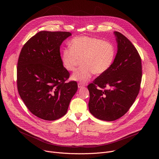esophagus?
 <instances>
[{
  "instance_id": "obj_1",
  "label": "esophagus",
  "mask_w": 159,
  "mask_h": 159,
  "mask_svg": "<svg viewBox=\"0 0 159 159\" xmlns=\"http://www.w3.org/2000/svg\"><path fill=\"white\" fill-rule=\"evenodd\" d=\"M84 84H82V83H78V87L79 88H81V87H84Z\"/></svg>"
}]
</instances>
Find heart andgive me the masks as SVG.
<instances>
[{
    "mask_svg": "<svg viewBox=\"0 0 159 159\" xmlns=\"http://www.w3.org/2000/svg\"><path fill=\"white\" fill-rule=\"evenodd\" d=\"M69 48L61 51L62 64L68 71L73 72L81 60L82 65L72 79L82 82L89 80L93 74L99 75L106 72L116 57L115 45L98 38L75 37L70 41Z\"/></svg>",
    "mask_w": 159,
    "mask_h": 159,
    "instance_id": "heart-1",
    "label": "heart"
}]
</instances>
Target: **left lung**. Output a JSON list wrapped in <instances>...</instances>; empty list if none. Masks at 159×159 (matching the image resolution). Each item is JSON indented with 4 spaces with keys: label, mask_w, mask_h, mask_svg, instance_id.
<instances>
[{
    "label": "left lung",
    "mask_w": 159,
    "mask_h": 159,
    "mask_svg": "<svg viewBox=\"0 0 159 159\" xmlns=\"http://www.w3.org/2000/svg\"><path fill=\"white\" fill-rule=\"evenodd\" d=\"M118 51L110 69L87 88L89 109L101 120L112 121L122 117L137 98L142 77V60L131 42L115 31Z\"/></svg>",
    "instance_id": "left-lung-1"
}]
</instances>
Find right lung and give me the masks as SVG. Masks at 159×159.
Masks as SVG:
<instances>
[{"label": "right lung", "instance_id": "right-lung-1", "mask_svg": "<svg viewBox=\"0 0 159 159\" xmlns=\"http://www.w3.org/2000/svg\"><path fill=\"white\" fill-rule=\"evenodd\" d=\"M72 34L42 31L22 48L17 66L19 96L36 116L53 121L63 116L77 90L75 81L65 82L70 74L63 66L60 48Z\"/></svg>", "mask_w": 159, "mask_h": 159}]
</instances>
